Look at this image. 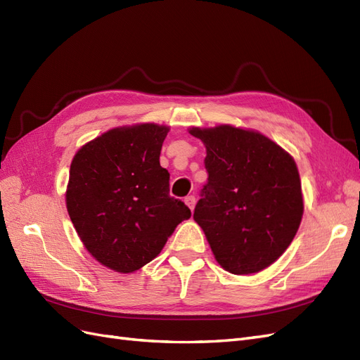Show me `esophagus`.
Returning <instances> with one entry per match:
<instances>
[{"label":"esophagus","mask_w":360,"mask_h":360,"mask_svg":"<svg viewBox=\"0 0 360 360\" xmlns=\"http://www.w3.org/2000/svg\"><path fill=\"white\" fill-rule=\"evenodd\" d=\"M184 202H186V205L189 207L191 210H193L195 209V204H197V198H195L193 195H189V197L184 198Z\"/></svg>","instance_id":"1"}]
</instances>
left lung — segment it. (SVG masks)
Masks as SVG:
<instances>
[{
    "instance_id": "left-lung-1",
    "label": "left lung",
    "mask_w": 360,
    "mask_h": 360,
    "mask_svg": "<svg viewBox=\"0 0 360 360\" xmlns=\"http://www.w3.org/2000/svg\"><path fill=\"white\" fill-rule=\"evenodd\" d=\"M189 132L205 146L209 174L193 219L225 270L257 274L285 252L299 230L303 200L296 162L252 130L219 126Z\"/></svg>"
}]
</instances>
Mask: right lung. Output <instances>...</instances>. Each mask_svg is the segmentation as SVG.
Returning <instances> with one entry per match:
<instances>
[{"instance_id":"right-lung-1","label":"right lung","mask_w":360,"mask_h":360,"mask_svg":"<svg viewBox=\"0 0 360 360\" xmlns=\"http://www.w3.org/2000/svg\"><path fill=\"white\" fill-rule=\"evenodd\" d=\"M168 127L112 129L75 155L66 204L86 250L120 274L159 255L189 207L169 195L159 156Z\"/></svg>"}]
</instances>
